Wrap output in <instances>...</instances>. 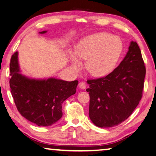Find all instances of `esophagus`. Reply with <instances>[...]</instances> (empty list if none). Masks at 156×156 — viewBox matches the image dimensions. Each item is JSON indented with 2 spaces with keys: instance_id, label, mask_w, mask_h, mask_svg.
Listing matches in <instances>:
<instances>
[{
  "instance_id": "esophagus-1",
  "label": "esophagus",
  "mask_w": 156,
  "mask_h": 156,
  "mask_svg": "<svg viewBox=\"0 0 156 156\" xmlns=\"http://www.w3.org/2000/svg\"><path fill=\"white\" fill-rule=\"evenodd\" d=\"M78 87L80 89H84L86 88V84H85V83H84V82H80V83H79V84H78Z\"/></svg>"
}]
</instances>
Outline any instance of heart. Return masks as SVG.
Segmentation results:
<instances>
[{
	"mask_svg": "<svg viewBox=\"0 0 156 156\" xmlns=\"http://www.w3.org/2000/svg\"><path fill=\"white\" fill-rule=\"evenodd\" d=\"M123 44L118 36L100 32L84 37L76 48V55L82 60H87V71L94 77H103L115 68L122 54ZM73 55V66L80 69L82 62Z\"/></svg>",
	"mask_w": 156,
	"mask_h": 156,
	"instance_id": "obj_1",
	"label": "heart"
}]
</instances>
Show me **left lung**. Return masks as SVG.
I'll return each instance as SVG.
<instances>
[{
	"label": "left lung",
	"instance_id": "left-lung-1",
	"mask_svg": "<svg viewBox=\"0 0 156 156\" xmlns=\"http://www.w3.org/2000/svg\"><path fill=\"white\" fill-rule=\"evenodd\" d=\"M146 68L136 42L131 41L122 61L103 78L88 80L89 115L95 125L112 127L130 116L142 96Z\"/></svg>",
	"mask_w": 156,
	"mask_h": 156
}]
</instances>
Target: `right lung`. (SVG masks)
<instances>
[{"label": "right lung", "instance_id": "obj_1", "mask_svg": "<svg viewBox=\"0 0 156 156\" xmlns=\"http://www.w3.org/2000/svg\"><path fill=\"white\" fill-rule=\"evenodd\" d=\"M18 54L16 51L12 55L9 67L12 77L9 86L18 111L38 126L54 125L62 116V102L75 94L78 81L68 82L55 78L34 79L23 76L20 73Z\"/></svg>", "mask_w": 156, "mask_h": 156}]
</instances>
